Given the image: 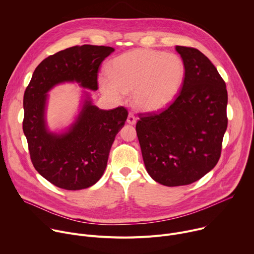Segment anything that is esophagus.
Here are the masks:
<instances>
[{"label":"esophagus","instance_id":"esophagus-1","mask_svg":"<svg viewBox=\"0 0 254 254\" xmlns=\"http://www.w3.org/2000/svg\"><path fill=\"white\" fill-rule=\"evenodd\" d=\"M127 123L128 125H131V126L135 125V123H136V119L134 118V116H133L132 114H129V115L127 116Z\"/></svg>","mask_w":254,"mask_h":254}]
</instances>
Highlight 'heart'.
<instances>
[{"mask_svg": "<svg viewBox=\"0 0 254 254\" xmlns=\"http://www.w3.org/2000/svg\"><path fill=\"white\" fill-rule=\"evenodd\" d=\"M187 68L177 54L153 49H136L115 58L108 74L98 82L103 94L120 102L131 92V101L138 111L152 113L171 103L182 89Z\"/></svg>", "mask_w": 254, "mask_h": 254, "instance_id": "obj_1", "label": "heart"}]
</instances>
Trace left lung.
Returning a JSON list of instances; mask_svg holds the SVG:
<instances>
[{"label": "left lung", "instance_id": "1", "mask_svg": "<svg viewBox=\"0 0 254 254\" xmlns=\"http://www.w3.org/2000/svg\"><path fill=\"white\" fill-rule=\"evenodd\" d=\"M187 68L176 99L158 114L140 115L135 129L142 160L156 182L192 184L218 163L227 128V90L212 62L199 50L176 46Z\"/></svg>", "mask_w": 254, "mask_h": 254}]
</instances>
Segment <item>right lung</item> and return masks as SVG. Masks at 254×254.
<instances>
[{
	"mask_svg": "<svg viewBox=\"0 0 254 254\" xmlns=\"http://www.w3.org/2000/svg\"><path fill=\"white\" fill-rule=\"evenodd\" d=\"M114 51L113 47L94 45L59 51L36 67L25 90L23 131L31 161L56 187L75 191L94 185L105 171L116 135L125 126V107L99 110L89 92L97 90L99 66ZM65 83L84 88L79 113L69 126L51 131L47 122L48 92Z\"/></svg>",
	"mask_w": 254,
	"mask_h": 254,
	"instance_id": "right-lung-1",
	"label": "right lung"
}]
</instances>
